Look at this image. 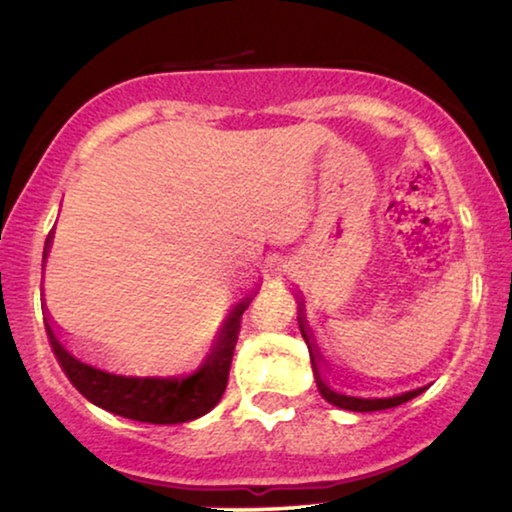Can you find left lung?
Listing matches in <instances>:
<instances>
[{
	"label": "left lung",
	"mask_w": 512,
	"mask_h": 512,
	"mask_svg": "<svg viewBox=\"0 0 512 512\" xmlns=\"http://www.w3.org/2000/svg\"><path fill=\"white\" fill-rule=\"evenodd\" d=\"M300 331H302V338L307 342L309 347V357H312V368H314V378H316V387H319L321 397L328 401V404L338 406V409H345V411H359V413H368V411H385V409H394V406L404 404V401H409L413 397H418L420 392H425L428 387H418V390H411V392H401V394H394V397H375V399H368V397H349V394H342V392H335L331 385L323 380L321 375V366H319V352H316L314 342H312V335H309L307 326H304V319H300Z\"/></svg>",
	"instance_id": "left-lung-1"
}]
</instances>
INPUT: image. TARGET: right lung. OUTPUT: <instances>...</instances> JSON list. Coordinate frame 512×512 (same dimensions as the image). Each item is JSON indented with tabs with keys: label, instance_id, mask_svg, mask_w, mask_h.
Returning <instances> with one entry per match:
<instances>
[{
	"label": "right lung",
	"instance_id": "right-lung-1",
	"mask_svg": "<svg viewBox=\"0 0 512 512\" xmlns=\"http://www.w3.org/2000/svg\"><path fill=\"white\" fill-rule=\"evenodd\" d=\"M49 243L51 236L44 243V257L49 252ZM250 300L252 297H245L241 304H236V309L219 331V338L205 364L184 378H132V375L101 371V368L75 359L56 338L49 319H44V326H47L49 345L54 349L58 364L82 397L115 416L139 420V423L174 425L205 416L222 399L226 383H229L238 331H241V316L248 309Z\"/></svg>",
	"mask_w": 512,
	"mask_h": 512
}]
</instances>
